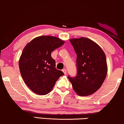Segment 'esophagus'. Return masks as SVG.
Returning <instances> with one entry per match:
<instances>
[{"instance_id": "1", "label": "esophagus", "mask_w": 124, "mask_h": 124, "mask_svg": "<svg viewBox=\"0 0 124 124\" xmlns=\"http://www.w3.org/2000/svg\"><path fill=\"white\" fill-rule=\"evenodd\" d=\"M62 70L64 72V74H67V70H66V69H63Z\"/></svg>"}]
</instances>
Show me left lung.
Masks as SVG:
<instances>
[{"label":"left lung","instance_id":"obj_1","mask_svg":"<svg viewBox=\"0 0 124 124\" xmlns=\"http://www.w3.org/2000/svg\"><path fill=\"white\" fill-rule=\"evenodd\" d=\"M77 54V73L68 76L74 91L79 96H88L98 90L107 74L106 56L101 47L89 38L70 39Z\"/></svg>","mask_w":124,"mask_h":124}]
</instances>
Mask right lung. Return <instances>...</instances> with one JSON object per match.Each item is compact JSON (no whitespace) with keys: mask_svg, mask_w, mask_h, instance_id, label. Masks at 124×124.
<instances>
[{"mask_svg":"<svg viewBox=\"0 0 124 124\" xmlns=\"http://www.w3.org/2000/svg\"><path fill=\"white\" fill-rule=\"evenodd\" d=\"M53 36L38 37L24 47L20 56L19 69L23 81L32 91L40 95L48 94L64 73L55 68L51 54L64 43Z\"/></svg>","mask_w":124,"mask_h":124,"instance_id":"right-lung-1","label":"right lung"}]
</instances>
